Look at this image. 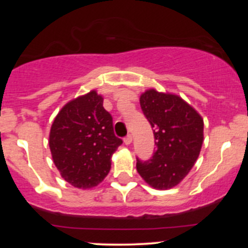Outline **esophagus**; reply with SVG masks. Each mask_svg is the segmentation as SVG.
Segmentation results:
<instances>
[{"label": "esophagus", "instance_id": "34e87169", "mask_svg": "<svg viewBox=\"0 0 248 248\" xmlns=\"http://www.w3.org/2000/svg\"><path fill=\"white\" fill-rule=\"evenodd\" d=\"M124 142L126 145H131L132 144V136H127L126 138L124 139Z\"/></svg>", "mask_w": 248, "mask_h": 248}]
</instances>
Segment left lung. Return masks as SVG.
<instances>
[{
    "instance_id": "8db88e82",
    "label": "left lung",
    "mask_w": 248,
    "mask_h": 248,
    "mask_svg": "<svg viewBox=\"0 0 248 248\" xmlns=\"http://www.w3.org/2000/svg\"><path fill=\"white\" fill-rule=\"evenodd\" d=\"M140 106L154 128L157 150L150 161L137 162V170L149 186L169 189L187 176L201 154L204 120L191 104L170 92L147 89Z\"/></svg>"
}]
</instances>
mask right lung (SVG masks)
<instances>
[{"label": "right lung", "instance_id": "add662e5", "mask_svg": "<svg viewBox=\"0 0 248 248\" xmlns=\"http://www.w3.org/2000/svg\"><path fill=\"white\" fill-rule=\"evenodd\" d=\"M103 96L91 90L67 102L51 124L49 147L62 179L89 189L108 175L111 157L122 140L114 134L111 115Z\"/></svg>", "mask_w": 248, "mask_h": 248}]
</instances>
